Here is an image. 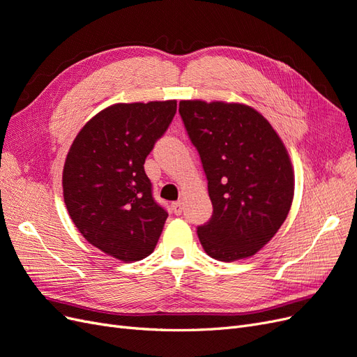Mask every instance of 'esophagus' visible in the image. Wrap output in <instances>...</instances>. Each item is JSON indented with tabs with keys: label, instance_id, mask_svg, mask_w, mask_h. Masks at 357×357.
<instances>
[{
	"label": "esophagus",
	"instance_id": "34e87169",
	"mask_svg": "<svg viewBox=\"0 0 357 357\" xmlns=\"http://www.w3.org/2000/svg\"><path fill=\"white\" fill-rule=\"evenodd\" d=\"M171 208H172V211H174V214H181L183 213V201H176V202H172L171 204Z\"/></svg>",
	"mask_w": 357,
	"mask_h": 357
}]
</instances>
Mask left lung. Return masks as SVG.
<instances>
[{
  "label": "left lung",
  "mask_w": 357,
  "mask_h": 357,
  "mask_svg": "<svg viewBox=\"0 0 357 357\" xmlns=\"http://www.w3.org/2000/svg\"><path fill=\"white\" fill-rule=\"evenodd\" d=\"M178 112L208 180L213 215L197 231L205 253L223 262L256 255L294 201V168L282 138L245 104L180 101Z\"/></svg>",
  "instance_id": "obj_1"
}]
</instances>
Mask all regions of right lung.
<instances>
[{
    "label": "right lung",
    "mask_w": 357,
    "mask_h": 357,
    "mask_svg": "<svg viewBox=\"0 0 357 357\" xmlns=\"http://www.w3.org/2000/svg\"><path fill=\"white\" fill-rule=\"evenodd\" d=\"M177 101L114 104L86 123L68 150L63 201L86 241L123 262L155 250L168 213L152 197L144 162Z\"/></svg>",
    "instance_id": "right-lung-1"
}]
</instances>
